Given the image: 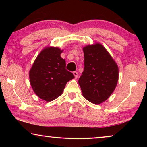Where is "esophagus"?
Returning <instances> with one entry per match:
<instances>
[{"label": "esophagus", "instance_id": "34e87169", "mask_svg": "<svg viewBox=\"0 0 147 147\" xmlns=\"http://www.w3.org/2000/svg\"><path fill=\"white\" fill-rule=\"evenodd\" d=\"M73 74L74 75V77H75V78H78V72H76V71L73 72Z\"/></svg>", "mask_w": 147, "mask_h": 147}]
</instances>
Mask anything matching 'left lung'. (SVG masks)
Listing matches in <instances>:
<instances>
[{
  "instance_id": "obj_1",
  "label": "left lung",
  "mask_w": 147,
  "mask_h": 147,
  "mask_svg": "<svg viewBox=\"0 0 147 147\" xmlns=\"http://www.w3.org/2000/svg\"><path fill=\"white\" fill-rule=\"evenodd\" d=\"M84 69L78 80L84 98L98 104L108 99L116 88L119 78L118 66L100 43L83 48Z\"/></svg>"
}]
</instances>
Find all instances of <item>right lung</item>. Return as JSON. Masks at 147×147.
<instances>
[{
  "instance_id": "right-lung-1",
  "label": "right lung",
  "mask_w": 147,
  "mask_h": 147,
  "mask_svg": "<svg viewBox=\"0 0 147 147\" xmlns=\"http://www.w3.org/2000/svg\"><path fill=\"white\" fill-rule=\"evenodd\" d=\"M58 47H46L33 63L29 72L30 82L34 93L41 99L51 102L63 93L66 84L74 76L65 69Z\"/></svg>"
}]
</instances>
